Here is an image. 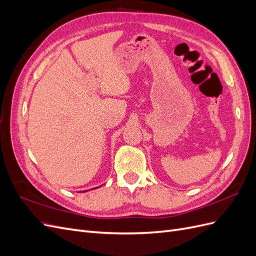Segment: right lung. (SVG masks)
<instances>
[{"mask_svg": "<svg viewBox=\"0 0 256 256\" xmlns=\"http://www.w3.org/2000/svg\"><path fill=\"white\" fill-rule=\"evenodd\" d=\"M94 189H96V188H94ZM83 192H84V191H83Z\"/></svg>", "mask_w": 256, "mask_h": 256, "instance_id": "obj_1", "label": "right lung"}]
</instances>
